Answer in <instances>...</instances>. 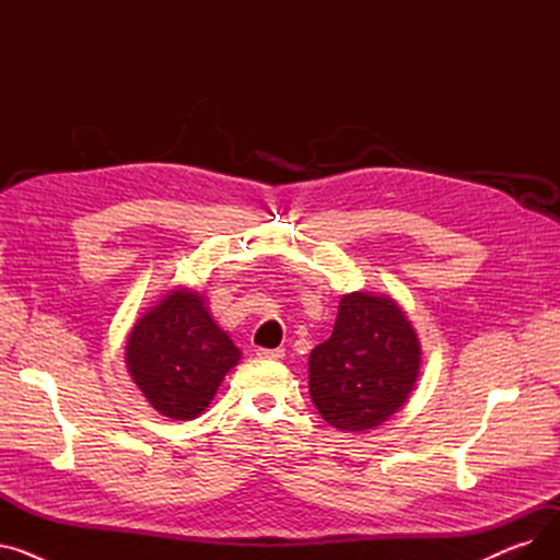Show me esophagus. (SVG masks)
<instances>
[{
    "label": "esophagus",
    "instance_id": "34e87169",
    "mask_svg": "<svg viewBox=\"0 0 560 560\" xmlns=\"http://www.w3.org/2000/svg\"><path fill=\"white\" fill-rule=\"evenodd\" d=\"M256 357L258 359H265V361H281L285 357L283 349H265V347H258L256 349Z\"/></svg>",
    "mask_w": 560,
    "mask_h": 560
}]
</instances>
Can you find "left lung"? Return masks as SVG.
Listing matches in <instances>:
<instances>
[{"label": "left lung", "mask_w": 560, "mask_h": 560, "mask_svg": "<svg viewBox=\"0 0 560 560\" xmlns=\"http://www.w3.org/2000/svg\"><path fill=\"white\" fill-rule=\"evenodd\" d=\"M420 340L388 295H342L329 340L308 359L317 413L351 433L384 424L406 404L420 374Z\"/></svg>", "instance_id": "1"}]
</instances>
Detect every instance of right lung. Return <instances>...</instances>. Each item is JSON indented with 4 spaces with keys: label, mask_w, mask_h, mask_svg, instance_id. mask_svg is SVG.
<instances>
[{
    "label": "right lung",
    "mask_w": 560,
    "mask_h": 560,
    "mask_svg": "<svg viewBox=\"0 0 560 560\" xmlns=\"http://www.w3.org/2000/svg\"><path fill=\"white\" fill-rule=\"evenodd\" d=\"M125 359L133 384L161 416L203 413L241 349L222 331L199 292L174 288L133 325Z\"/></svg>",
    "instance_id": "right-lung-1"
}]
</instances>
